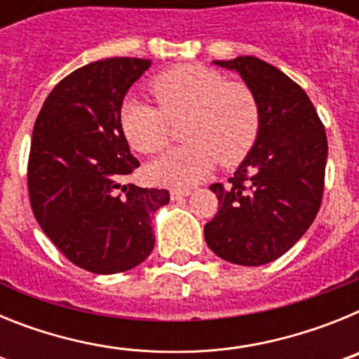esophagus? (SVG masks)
<instances>
[{
	"label": "esophagus",
	"mask_w": 359,
	"mask_h": 359,
	"mask_svg": "<svg viewBox=\"0 0 359 359\" xmlns=\"http://www.w3.org/2000/svg\"><path fill=\"white\" fill-rule=\"evenodd\" d=\"M190 194V189H170V199L177 201V199L185 198Z\"/></svg>",
	"instance_id": "34e87169"
}]
</instances>
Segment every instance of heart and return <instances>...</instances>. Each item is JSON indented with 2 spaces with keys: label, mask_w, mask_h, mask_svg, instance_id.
<instances>
[{
  "label": "heart",
  "mask_w": 359,
  "mask_h": 359,
  "mask_svg": "<svg viewBox=\"0 0 359 359\" xmlns=\"http://www.w3.org/2000/svg\"><path fill=\"white\" fill-rule=\"evenodd\" d=\"M158 107L128 98L120 123L129 144L142 154H154L169 142V122L182 118L185 145L170 149L149 165V176L167 185L189 187L215 167L237 165L257 142L261 107L243 82L203 65L177 66L151 81Z\"/></svg>",
  "instance_id": "heart-1"
}]
</instances>
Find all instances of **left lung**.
<instances>
[{
	"label": "left lung",
	"instance_id": "left-lung-1",
	"mask_svg": "<svg viewBox=\"0 0 359 359\" xmlns=\"http://www.w3.org/2000/svg\"><path fill=\"white\" fill-rule=\"evenodd\" d=\"M255 93L261 131L226 185L214 183L219 210L205 241L231 264L262 266L293 248L318 214L327 136L315 106L286 73L252 55L214 61Z\"/></svg>",
	"mask_w": 359,
	"mask_h": 359
}]
</instances>
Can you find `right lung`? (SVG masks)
<instances>
[{
	"label": "right lung",
	"mask_w": 359,
	"mask_h": 359,
	"mask_svg": "<svg viewBox=\"0 0 359 359\" xmlns=\"http://www.w3.org/2000/svg\"><path fill=\"white\" fill-rule=\"evenodd\" d=\"M149 59L113 57L62 79L46 97L28 156L37 223L68 261L97 275L122 273L154 248L152 214L169 190L123 183L140 167L120 123L128 90Z\"/></svg>",
	"instance_id": "right-lung-1"
}]
</instances>
